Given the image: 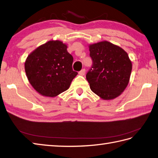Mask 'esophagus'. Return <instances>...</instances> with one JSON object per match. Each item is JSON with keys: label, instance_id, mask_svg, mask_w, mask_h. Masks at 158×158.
Instances as JSON below:
<instances>
[{"label": "esophagus", "instance_id": "esophagus-1", "mask_svg": "<svg viewBox=\"0 0 158 158\" xmlns=\"http://www.w3.org/2000/svg\"><path fill=\"white\" fill-rule=\"evenodd\" d=\"M85 72H86L85 69H82V70H81L79 72V74L81 76H84V74H85Z\"/></svg>", "mask_w": 158, "mask_h": 158}]
</instances>
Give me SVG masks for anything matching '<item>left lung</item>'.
Listing matches in <instances>:
<instances>
[{"label": "left lung", "mask_w": 158, "mask_h": 158, "mask_svg": "<svg viewBox=\"0 0 158 158\" xmlns=\"http://www.w3.org/2000/svg\"><path fill=\"white\" fill-rule=\"evenodd\" d=\"M92 66L86 80L91 90L104 100L118 97L128 85L132 64L124 49L104 41L89 45Z\"/></svg>", "instance_id": "obj_1"}]
</instances>
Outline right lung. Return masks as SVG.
Instances as JSON below:
<instances>
[{
	"instance_id": "right-lung-1",
	"label": "right lung",
	"mask_w": 158,
	"mask_h": 158,
	"mask_svg": "<svg viewBox=\"0 0 158 158\" xmlns=\"http://www.w3.org/2000/svg\"><path fill=\"white\" fill-rule=\"evenodd\" d=\"M73 57L62 42L49 41L31 53L25 63L29 82L37 92L54 97L68 90L78 72L73 70Z\"/></svg>"
}]
</instances>
